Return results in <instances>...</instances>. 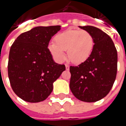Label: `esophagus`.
I'll return each mask as SVG.
<instances>
[{"label":"esophagus","instance_id":"obj_1","mask_svg":"<svg viewBox=\"0 0 126 126\" xmlns=\"http://www.w3.org/2000/svg\"><path fill=\"white\" fill-rule=\"evenodd\" d=\"M65 66H66V70H69V65H68V64H65Z\"/></svg>","mask_w":126,"mask_h":126}]
</instances>
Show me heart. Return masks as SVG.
Segmentation results:
<instances>
[{
	"instance_id": "obj_1",
	"label": "heart",
	"mask_w": 126,
	"mask_h": 126,
	"mask_svg": "<svg viewBox=\"0 0 126 126\" xmlns=\"http://www.w3.org/2000/svg\"><path fill=\"white\" fill-rule=\"evenodd\" d=\"M55 43H50L48 50L57 62L66 59L65 51L73 63L80 64L89 57L94 47V39L89 32L85 30L69 29L57 34Z\"/></svg>"
}]
</instances>
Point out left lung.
<instances>
[{
  "label": "left lung",
  "instance_id": "obj_1",
  "mask_svg": "<svg viewBox=\"0 0 126 126\" xmlns=\"http://www.w3.org/2000/svg\"><path fill=\"white\" fill-rule=\"evenodd\" d=\"M79 28L88 32L94 47L88 59L77 66H70L69 87L78 99L94 102L104 98L111 90L117 73V51L111 38L97 27Z\"/></svg>",
  "mask_w": 126,
  "mask_h": 126
}]
</instances>
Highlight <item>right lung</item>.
Here are the masks:
<instances>
[{"mask_svg": "<svg viewBox=\"0 0 126 126\" xmlns=\"http://www.w3.org/2000/svg\"><path fill=\"white\" fill-rule=\"evenodd\" d=\"M60 26L36 27L17 37L10 47L7 66L13 91L29 102L47 99L53 83L65 71V66L54 61L48 50L49 42Z\"/></svg>", "mask_w": 126, "mask_h": 126, "instance_id": "right-lung-1", "label": "right lung"}]
</instances>
